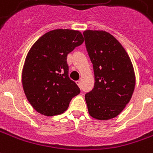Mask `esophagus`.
Listing matches in <instances>:
<instances>
[{
  "mask_svg": "<svg viewBox=\"0 0 153 153\" xmlns=\"http://www.w3.org/2000/svg\"><path fill=\"white\" fill-rule=\"evenodd\" d=\"M76 84L79 86V88H81V82H80V81H76Z\"/></svg>",
  "mask_w": 153,
  "mask_h": 153,
  "instance_id": "1",
  "label": "esophagus"
}]
</instances>
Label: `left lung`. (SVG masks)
I'll list each match as a JSON object with an SVG mask.
<instances>
[{"label": "left lung", "mask_w": 153, "mask_h": 153, "mask_svg": "<svg viewBox=\"0 0 153 153\" xmlns=\"http://www.w3.org/2000/svg\"><path fill=\"white\" fill-rule=\"evenodd\" d=\"M83 35L95 75L94 88L85 95L88 113L96 119H111L122 113L132 97L134 67L125 48L111 34L86 30Z\"/></svg>", "instance_id": "1"}]
</instances>
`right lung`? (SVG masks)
<instances>
[{
	"mask_svg": "<svg viewBox=\"0 0 153 153\" xmlns=\"http://www.w3.org/2000/svg\"><path fill=\"white\" fill-rule=\"evenodd\" d=\"M79 30L56 29L39 37L25 59L22 82L27 99L45 116L66 110L80 89L68 76L67 55L83 43Z\"/></svg>",
	"mask_w": 153,
	"mask_h": 153,
	"instance_id": "add662e5",
	"label": "right lung"
}]
</instances>
